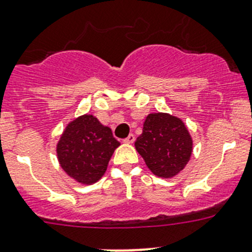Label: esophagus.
<instances>
[{"mask_svg":"<svg viewBox=\"0 0 252 252\" xmlns=\"http://www.w3.org/2000/svg\"><path fill=\"white\" fill-rule=\"evenodd\" d=\"M134 140H135V136H134L133 134H129L128 138L124 139V143H126V144H133Z\"/></svg>","mask_w":252,"mask_h":252,"instance_id":"1","label":"esophagus"}]
</instances>
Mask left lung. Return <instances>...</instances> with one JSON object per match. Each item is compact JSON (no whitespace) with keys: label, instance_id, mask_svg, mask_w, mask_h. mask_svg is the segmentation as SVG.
<instances>
[{"label":"left lung","instance_id":"1","mask_svg":"<svg viewBox=\"0 0 252 252\" xmlns=\"http://www.w3.org/2000/svg\"><path fill=\"white\" fill-rule=\"evenodd\" d=\"M134 145L149 170L162 178L178 175L193 151V140L182 119L161 112L146 117Z\"/></svg>","mask_w":252,"mask_h":252}]
</instances>
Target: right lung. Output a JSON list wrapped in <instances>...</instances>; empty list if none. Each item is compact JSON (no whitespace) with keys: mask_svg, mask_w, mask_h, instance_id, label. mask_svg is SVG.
<instances>
[{"mask_svg":"<svg viewBox=\"0 0 252 252\" xmlns=\"http://www.w3.org/2000/svg\"><path fill=\"white\" fill-rule=\"evenodd\" d=\"M121 145L111 128L92 114L70 122L56 144V156L67 176L81 185H92L104 175L114 150Z\"/></svg>","mask_w":252,"mask_h":252,"instance_id":"add662e5","label":"right lung"}]
</instances>
